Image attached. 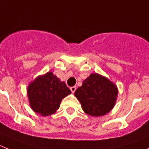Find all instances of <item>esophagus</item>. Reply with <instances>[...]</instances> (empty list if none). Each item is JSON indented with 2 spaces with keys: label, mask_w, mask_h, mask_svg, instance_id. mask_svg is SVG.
<instances>
[{
  "label": "esophagus",
  "mask_w": 149,
  "mask_h": 149,
  "mask_svg": "<svg viewBox=\"0 0 149 149\" xmlns=\"http://www.w3.org/2000/svg\"><path fill=\"white\" fill-rule=\"evenodd\" d=\"M70 90L72 93H74V91H76V86H72V87H71Z\"/></svg>",
  "instance_id": "obj_1"
}]
</instances>
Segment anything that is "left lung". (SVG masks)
Wrapping results in <instances>:
<instances>
[{"instance_id": "left-lung-1", "label": "left lung", "mask_w": 149, "mask_h": 149, "mask_svg": "<svg viewBox=\"0 0 149 149\" xmlns=\"http://www.w3.org/2000/svg\"><path fill=\"white\" fill-rule=\"evenodd\" d=\"M117 87L106 77L91 74L74 92L83 111L92 116H104L114 107Z\"/></svg>"}]
</instances>
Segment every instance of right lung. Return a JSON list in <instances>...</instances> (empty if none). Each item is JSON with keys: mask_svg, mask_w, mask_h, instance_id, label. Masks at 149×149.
Segmentation results:
<instances>
[{"mask_svg": "<svg viewBox=\"0 0 149 149\" xmlns=\"http://www.w3.org/2000/svg\"><path fill=\"white\" fill-rule=\"evenodd\" d=\"M71 93L66 83L61 81L52 72L38 77L28 88L31 108L43 116L56 113L61 100Z\"/></svg>", "mask_w": 149, "mask_h": 149, "instance_id": "right-lung-1", "label": "right lung"}]
</instances>
